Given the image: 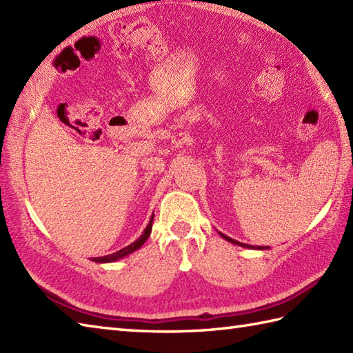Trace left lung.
<instances>
[{
	"mask_svg": "<svg viewBox=\"0 0 353 353\" xmlns=\"http://www.w3.org/2000/svg\"><path fill=\"white\" fill-rule=\"evenodd\" d=\"M224 239H228V241H230V243H234V244H238V245H243V247H252V249H268V247H254V245H249V244H243V243H238V241H235V239H232V238H229V236H226V235H223V234H220Z\"/></svg>",
	"mask_w": 353,
	"mask_h": 353,
	"instance_id": "left-lung-1",
	"label": "left lung"
}]
</instances>
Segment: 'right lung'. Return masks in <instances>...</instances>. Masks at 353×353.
<instances>
[{"label": "right lung", "instance_id": "add662e5", "mask_svg": "<svg viewBox=\"0 0 353 353\" xmlns=\"http://www.w3.org/2000/svg\"><path fill=\"white\" fill-rule=\"evenodd\" d=\"M152 224H153V216H152V220H150L148 226L145 228L144 232H142V235L137 239V241L132 243L130 245L124 247V249H121V250L115 252V253L106 254V256H101V258H94L92 261H95V262H112V261H117V259H119V258H124L125 254H129V253H132V252H134V250H138L139 247L147 241V238L150 236V232H152Z\"/></svg>", "mask_w": 353, "mask_h": 353}]
</instances>
